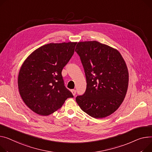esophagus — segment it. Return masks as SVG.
Returning a JSON list of instances; mask_svg holds the SVG:
<instances>
[{
  "instance_id": "1",
  "label": "esophagus",
  "mask_w": 152,
  "mask_h": 152,
  "mask_svg": "<svg viewBox=\"0 0 152 152\" xmlns=\"http://www.w3.org/2000/svg\"><path fill=\"white\" fill-rule=\"evenodd\" d=\"M71 92H72V93L73 94V95L74 96H75V95H76V90H75V89L71 90Z\"/></svg>"
}]
</instances>
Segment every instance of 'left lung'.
I'll list each match as a JSON object with an SVG mask.
<instances>
[{
  "label": "left lung",
  "instance_id": "8db88e82",
  "mask_svg": "<svg viewBox=\"0 0 152 152\" xmlns=\"http://www.w3.org/2000/svg\"><path fill=\"white\" fill-rule=\"evenodd\" d=\"M75 51L86 77L87 88L76 101L84 112L95 118L114 113L124 102L128 86L127 66L118 50L96 41L80 42Z\"/></svg>",
  "mask_w": 152,
  "mask_h": 152
}]
</instances>
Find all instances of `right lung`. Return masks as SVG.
<instances>
[{"mask_svg":"<svg viewBox=\"0 0 152 152\" xmlns=\"http://www.w3.org/2000/svg\"><path fill=\"white\" fill-rule=\"evenodd\" d=\"M77 42L49 43L35 50L20 68L18 85L24 103L36 114L48 115L73 95L64 86L62 71Z\"/></svg>","mask_w":152,"mask_h":152,"instance_id":"obj_1","label":"right lung"}]
</instances>
